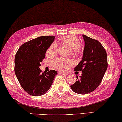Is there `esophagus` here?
Segmentation results:
<instances>
[{"label": "esophagus", "instance_id": "34e87169", "mask_svg": "<svg viewBox=\"0 0 122 122\" xmlns=\"http://www.w3.org/2000/svg\"><path fill=\"white\" fill-rule=\"evenodd\" d=\"M59 73H60V74H63V75H68V73H66L65 72H63V71H59Z\"/></svg>", "mask_w": 122, "mask_h": 122}]
</instances>
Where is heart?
Here are the masks:
<instances>
[{"label": "heart", "mask_w": 122, "mask_h": 122, "mask_svg": "<svg viewBox=\"0 0 122 122\" xmlns=\"http://www.w3.org/2000/svg\"><path fill=\"white\" fill-rule=\"evenodd\" d=\"M60 41L62 44L69 47L73 54H76L81 51V42L78 38L75 36L69 35L61 37ZM57 46L56 43H53L46 51V55L48 56H54L56 53ZM53 66L58 70L61 71H67L74 65V62L71 59L58 58L53 61Z\"/></svg>", "instance_id": "obj_1"}]
</instances>
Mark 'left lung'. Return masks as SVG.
Returning <instances> with one entry per match:
<instances>
[{
  "label": "left lung",
  "mask_w": 122,
  "mask_h": 122,
  "mask_svg": "<svg viewBox=\"0 0 122 122\" xmlns=\"http://www.w3.org/2000/svg\"><path fill=\"white\" fill-rule=\"evenodd\" d=\"M84 41L82 60L74 71L82 74L71 88L74 92L86 94L94 91L99 86L107 69V54L104 47L97 40L83 35Z\"/></svg>",
  "instance_id": "obj_1"
}]
</instances>
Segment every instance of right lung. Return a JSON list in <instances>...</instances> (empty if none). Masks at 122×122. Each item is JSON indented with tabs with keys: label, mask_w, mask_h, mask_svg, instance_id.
Here are the masks:
<instances>
[{
	"label": "right lung",
	"mask_w": 122,
	"mask_h": 122,
	"mask_svg": "<svg viewBox=\"0 0 122 122\" xmlns=\"http://www.w3.org/2000/svg\"><path fill=\"white\" fill-rule=\"evenodd\" d=\"M54 39L55 36H39L24 43L16 53L15 73L23 89L33 96L46 94L58 73L51 70L45 74L39 68Z\"/></svg>",
	"instance_id": "obj_1"
}]
</instances>
